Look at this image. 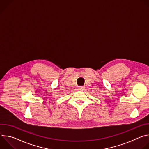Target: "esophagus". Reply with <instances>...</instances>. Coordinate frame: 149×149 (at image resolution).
Returning a JSON list of instances; mask_svg holds the SVG:
<instances>
[{
  "mask_svg": "<svg viewBox=\"0 0 149 149\" xmlns=\"http://www.w3.org/2000/svg\"><path fill=\"white\" fill-rule=\"evenodd\" d=\"M78 88L79 90H84L85 89V87L84 86H81V87H79Z\"/></svg>",
  "mask_w": 149,
  "mask_h": 149,
  "instance_id": "34e87169",
  "label": "esophagus"
}]
</instances>
